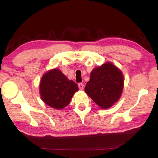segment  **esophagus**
Returning <instances> with one entry per match:
<instances>
[{
    "label": "esophagus",
    "instance_id": "esophagus-1",
    "mask_svg": "<svg viewBox=\"0 0 158 158\" xmlns=\"http://www.w3.org/2000/svg\"><path fill=\"white\" fill-rule=\"evenodd\" d=\"M78 86H79L80 90H83V89H84V84H81V83H79V84H78Z\"/></svg>",
    "mask_w": 158,
    "mask_h": 158
}]
</instances>
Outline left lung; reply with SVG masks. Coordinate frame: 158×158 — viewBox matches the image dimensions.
Returning a JSON list of instances; mask_svg holds the SVG:
<instances>
[{"label":"left lung","instance_id":"left-lung-1","mask_svg":"<svg viewBox=\"0 0 158 158\" xmlns=\"http://www.w3.org/2000/svg\"><path fill=\"white\" fill-rule=\"evenodd\" d=\"M123 86L122 72L107 62L93 69L85 92L101 109H106L119 100Z\"/></svg>","mask_w":158,"mask_h":158}]
</instances>
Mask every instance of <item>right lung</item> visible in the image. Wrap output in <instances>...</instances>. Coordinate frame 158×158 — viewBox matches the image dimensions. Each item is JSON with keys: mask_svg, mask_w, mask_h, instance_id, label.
<instances>
[{"mask_svg": "<svg viewBox=\"0 0 158 158\" xmlns=\"http://www.w3.org/2000/svg\"><path fill=\"white\" fill-rule=\"evenodd\" d=\"M79 87L73 80H69L59 69H50L43 74L40 84V95L45 104L56 109L69 105Z\"/></svg>", "mask_w": 158, "mask_h": 158, "instance_id": "obj_1", "label": "right lung"}]
</instances>
